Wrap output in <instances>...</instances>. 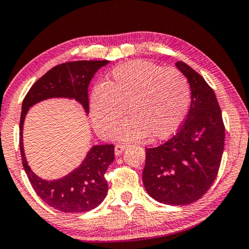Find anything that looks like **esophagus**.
I'll list each match as a JSON object with an SVG mask.
<instances>
[{
    "mask_svg": "<svg viewBox=\"0 0 249 249\" xmlns=\"http://www.w3.org/2000/svg\"><path fill=\"white\" fill-rule=\"evenodd\" d=\"M127 146L126 144H122V143H117L115 146V154L116 155H121V154L123 153V150L125 149Z\"/></svg>",
    "mask_w": 249,
    "mask_h": 249,
    "instance_id": "obj_1",
    "label": "esophagus"
}]
</instances>
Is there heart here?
I'll use <instances>...</instances> for the list:
<instances>
[{"mask_svg":"<svg viewBox=\"0 0 249 249\" xmlns=\"http://www.w3.org/2000/svg\"><path fill=\"white\" fill-rule=\"evenodd\" d=\"M191 105L187 78L175 68L147 61H130L115 67L106 84L94 86L89 106L94 126L105 137L118 131L123 140H152L171 137L184 123Z\"/></svg>","mask_w":249,"mask_h":249,"instance_id":"heart-1","label":"heart"}]
</instances>
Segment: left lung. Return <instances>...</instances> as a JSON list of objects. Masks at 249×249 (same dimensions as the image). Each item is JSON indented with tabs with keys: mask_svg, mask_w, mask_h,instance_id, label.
<instances>
[{
	"mask_svg": "<svg viewBox=\"0 0 249 249\" xmlns=\"http://www.w3.org/2000/svg\"><path fill=\"white\" fill-rule=\"evenodd\" d=\"M176 67L190 83V110L174 137L147 148L142 180L153 199L185 206L201 199L215 181L225 127L215 93L202 75L184 62H177Z\"/></svg>",
	"mask_w": 249,
	"mask_h": 249,
	"instance_id": "8db88e82",
	"label": "left lung"
}]
</instances>
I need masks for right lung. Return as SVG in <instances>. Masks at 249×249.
<instances>
[{"instance_id": "1", "label": "right lung", "mask_w": 249, "mask_h": 249, "mask_svg": "<svg viewBox=\"0 0 249 249\" xmlns=\"http://www.w3.org/2000/svg\"><path fill=\"white\" fill-rule=\"evenodd\" d=\"M109 61H74L56 65L36 80L21 105L19 148L21 162L31 185L42 201L62 213H86L96 208L108 193L105 174L115 160L114 144L94 146L83 163L61 179L45 180L34 174L27 164L23 146L24 119L36 103L52 97L74 99L89 111L88 85L100 68Z\"/></svg>"}]
</instances>
